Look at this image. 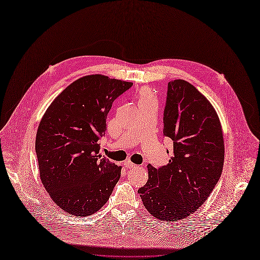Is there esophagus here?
Segmentation results:
<instances>
[{
  "label": "esophagus",
  "mask_w": 260,
  "mask_h": 260,
  "mask_svg": "<svg viewBox=\"0 0 260 260\" xmlns=\"http://www.w3.org/2000/svg\"><path fill=\"white\" fill-rule=\"evenodd\" d=\"M124 165H125V167L128 168V169H135V168H137V166H136L135 164L131 162L130 160H126V161L124 162Z\"/></svg>",
  "instance_id": "1"
}]
</instances>
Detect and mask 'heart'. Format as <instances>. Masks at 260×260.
<instances>
[{
    "instance_id": "obj_1",
    "label": "heart",
    "mask_w": 260,
    "mask_h": 260,
    "mask_svg": "<svg viewBox=\"0 0 260 260\" xmlns=\"http://www.w3.org/2000/svg\"><path fill=\"white\" fill-rule=\"evenodd\" d=\"M137 99H138V103L143 104V103H147L150 101H154L153 94L151 92V90L148 87H142L138 93H137Z\"/></svg>"
}]
</instances>
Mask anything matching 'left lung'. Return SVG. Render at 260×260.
Instances as JSON below:
<instances>
[{
    "label": "left lung",
    "mask_w": 260,
    "mask_h": 260,
    "mask_svg": "<svg viewBox=\"0 0 260 260\" xmlns=\"http://www.w3.org/2000/svg\"><path fill=\"white\" fill-rule=\"evenodd\" d=\"M164 136L173 140L171 159L158 169L147 166L148 180L138 193L150 214L171 221L186 218L208 198L221 175L224 145L215 110L182 79L168 83Z\"/></svg>",
    "instance_id": "1"
}]
</instances>
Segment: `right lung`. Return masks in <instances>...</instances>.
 <instances>
[{
	"label": "right lung",
	"instance_id": "right-lung-1",
	"mask_svg": "<svg viewBox=\"0 0 260 260\" xmlns=\"http://www.w3.org/2000/svg\"><path fill=\"white\" fill-rule=\"evenodd\" d=\"M132 82L95 74L66 87L46 111L36 138L40 176L53 201L75 216H89L109 200L118 167L100 154L114 101Z\"/></svg>",
	"mask_w": 260,
	"mask_h": 260
}]
</instances>
